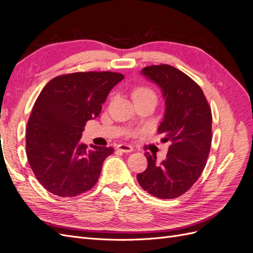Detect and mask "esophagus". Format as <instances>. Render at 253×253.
<instances>
[{"label": "esophagus", "mask_w": 253, "mask_h": 253, "mask_svg": "<svg viewBox=\"0 0 253 253\" xmlns=\"http://www.w3.org/2000/svg\"><path fill=\"white\" fill-rule=\"evenodd\" d=\"M117 150L120 152H124V153H131L133 152V148L131 145L128 144H125V143H120L117 145Z\"/></svg>", "instance_id": "34e87169"}]
</instances>
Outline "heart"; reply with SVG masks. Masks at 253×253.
Instances as JSON below:
<instances>
[{"mask_svg":"<svg viewBox=\"0 0 253 253\" xmlns=\"http://www.w3.org/2000/svg\"><path fill=\"white\" fill-rule=\"evenodd\" d=\"M144 96H153V97H155L154 93H153V91L150 88H147V87H139V88H137L134 91V98L144 97Z\"/></svg>","mask_w":253,"mask_h":253,"instance_id":"obj_1","label":"heart"}]
</instances>
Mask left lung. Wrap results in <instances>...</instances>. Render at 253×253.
<instances>
[{
	"label": "left lung",
	"mask_w": 253,
	"mask_h": 253,
	"mask_svg": "<svg viewBox=\"0 0 253 253\" xmlns=\"http://www.w3.org/2000/svg\"><path fill=\"white\" fill-rule=\"evenodd\" d=\"M141 75L162 90L165 114L157 131L171 145L160 163L145 153L148 168L137 180L151 195L171 200L187 192L205 169L212 140L211 109L202 88L177 68L153 65Z\"/></svg>",
	"instance_id": "obj_1"
}]
</instances>
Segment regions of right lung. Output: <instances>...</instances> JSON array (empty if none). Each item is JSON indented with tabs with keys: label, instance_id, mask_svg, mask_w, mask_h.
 I'll use <instances>...</instances> for the list:
<instances>
[{
	"label": "right lung",
	"instance_id": "add662e5",
	"mask_svg": "<svg viewBox=\"0 0 253 253\" xmlns=\"http://www.w3.org/2000/svg\"><path fill=\"white\" fill-rule=\"evenodd\" d=\"M125 76L74 73L50 80L37 98L26 128V154L37 179L48 192L73 197L93 188L104 159L114 152L80 141L112 88Z\"/></svg>",
	"mask_w": 253,
	"mask_h": 253
}]
</instances>
